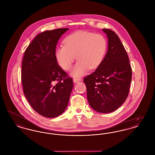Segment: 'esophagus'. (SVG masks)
I'll list each match as a JSON object with an SVG mask.
<instances>
[{"instance_id":"esophagus-1","label":"esophagus","mask_w":155,"mask_h":155,"mask_svg":"<svg viewBox=\"0 0 155 155\" xmlns=\"http://www.w3.org/2000/svg\"><path fill=\"white\" fill-rule=\"evenodd\" d=\"M81 81H82L81 78H74L73 79V82L74 83H77V82H78Z\"/></svg>"}]
</instances>
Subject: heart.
Returning a JSON list of instances; mask_svg holds the SVG:
<instances>
[{
	"label": "heart",
	"instance_id": "1",
	"mask_svg": "<svg viewBox=\"0 0 155 155\" xmlns=\"http://www.w3.org/2000/svg\"><path fill=\"white\" fill-rule=\"evenodd\" d=\"M64 45L56 49L55 57L59 66L65 70H70L75 60H78L71 75L80 77L89 70L99 66L107 51V41L101 34L85 31H78L67 36Z\"/></svg>",
	"mask_w": 155,
	"mask_h": 155
}]
</instances>
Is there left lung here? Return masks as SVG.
<instances>
[{"mask_svg": "<svg viewBox=\"0 0 155 155\" xmlns=\"http://www.w3.org/2000/svg\"><path fill=\"white\" fill-rule=\"evenodd\" d=\"M108 49L101 64L84 78L90 106L101 113L117 110L125 102L132 78V70L125 48L112 30L103 29Z\"/></svg>", "mask_w": 155, "mask_h": 155, "instance_id": "8db88e82", "label": "left lung"}]
</instances>
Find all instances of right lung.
<instances>
[{
	"label": "right lung",
	"mask_w": 155,
	"mask_h": 155,
	"mask_svg": "<svg viewBox=\"0 0 155 155\" xmlns=\"http://www.w3.org/2000/svg\"><path fill=\"white\" fill-rule=\"evenodd\" d=\"M68 28L39 34L26 49L21 70L23 91L32 109L48 118L61 115L66 109L73 88L72 78L59 66L56 45Z\"/></svg>",
	"instance_id": "right-lung-1"
}]
</instances>
